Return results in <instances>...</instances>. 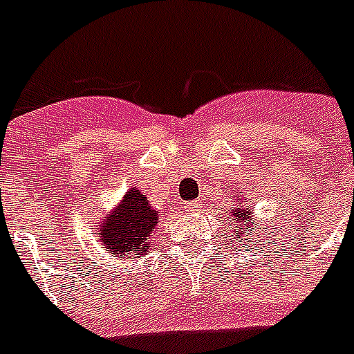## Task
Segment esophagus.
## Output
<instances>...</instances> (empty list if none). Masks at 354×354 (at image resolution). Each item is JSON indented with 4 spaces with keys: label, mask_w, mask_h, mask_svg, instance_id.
<instances>
[{
    "label": "esophagus",
    "mask_w": 354,
    "mask_h": 354,
    "mask_svg": "<svg viewBox=\"0 0 354 354\" xmlns=\"http://www.w3.org/2000/svg\"><path fill=\"white\" fill-rule=\"evenodd\" d=\"M200 207V204L198 202H189V204H185V211H191V213H193V211H196Z\"/></svg>",
    "instance_id": "1"
}]
</instances>
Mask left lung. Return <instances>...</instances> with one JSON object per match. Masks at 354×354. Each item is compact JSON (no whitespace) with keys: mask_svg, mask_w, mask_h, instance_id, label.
I'll return each mask as SVG.
<instances>
[{"mask_svg":"<svg viewBox=\"0 0 354 354\" xmlns=\"http://www.w3.org/2000/svg\"><path fill=\"white\" fill-rule=\"evenodd\" d=\"M233 198H235V204L233 207H230V218L235 221V241L239 244H253L252 236L257 235L259 232H263L266 227L261 226V222H257V218L253 216L252 213V205H246V196H242V194H233Z\"/></svg>","mask_w":354,"mask_h":354,"instance_id":"1","label":"left lung"}]
</instances>
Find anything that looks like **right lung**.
Wrapping results in <instances>:
<instances>
[{
    "mask_svg": "<svg viewBox=\"0 0 354 354\" xmlns=\"http://www.w3.org/2000/svg\"><path fill=\"white\" fill-rule=\"evenodd\" d=\"M160 213L152 207L147 194L130 189L110 215L97 224V244L113 257L136 259L152 248V235Z\"/></svg>",
    "mask_w": 354,
    "mask_h": 354,
    "instance_id": "obj_1",
    "label": "right lung"
}]
</instances>
